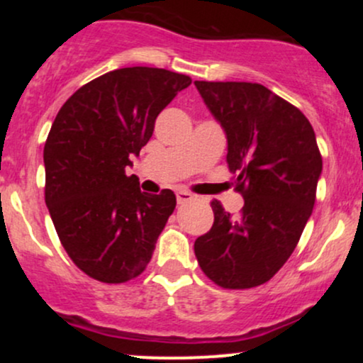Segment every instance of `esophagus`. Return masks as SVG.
Segmentation results:
<instances>
[{
    "instance_id": "esophagus-1",
    "label": "esophagus",
    "mask_w": 363,
    "mask_h": 363,
    "mask_svg": "<svg viewBox=\"0 0 363 363\" xmlns=\"http://www.w3.org/2000/svg\"><path fill=\"white\" fill-rule=\"evenodd\" d=\"M176 196H177L179 205H184V203H189V201H193V199H194V194L187 193V191H179Z\"/></svg>"
}]
</instances>
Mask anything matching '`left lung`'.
<instances>
[{"instance_id": "obj_1", "label": "left lung", "mask_w": 363, "mask_h": 363, "mask_svg": "<svg viewBox=\"0 0 363 363\" xmlns=\"http://www.w3.org/2000/svg\"><path fill=\"white\" fill-rule=\"evenodd\" d=\"M227 133L228 170L244 208L234 218L218 199L215 222L194 242L203 273L222 289L259 286L297 247L323 170L309 119L259 83L194 82Z\"/></svg>"}]
</instances>
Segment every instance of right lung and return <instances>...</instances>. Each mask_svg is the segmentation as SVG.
Here are the masks:
<instances>
[{
	"mask_svg": "<svg viewBox=\"0 0 363 363\" xmlns=\"http://www.w3.org/2000/svg\"><path fill=\"white\" fill-rule=\"evenodd\" d=\"M189 85L169 69H114L80 86L54 119L44 145L45 205L65 251L94 280L129 281L152 259L176 194L141 193L124 169Z\"/></svg>",
	"mask_w": 363,
	"mask_h": 363,
	"instance_id": "right-lung-1",
	"label": "right lung"
}]
</instances>
